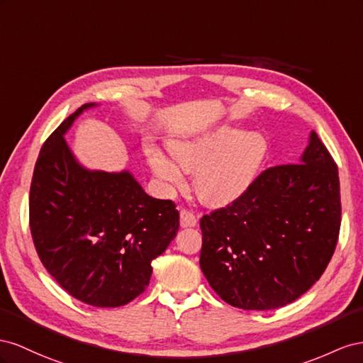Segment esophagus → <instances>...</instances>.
I'll return each mask as SVG.
<instances>
[{
    "mask_svg": "<svg viewBox=\"0 0 363 363\" xmlns=\"http://www.w3.org/2000/svg\"><path fill=\"white\" fill-rule=\"evenodd\" d=\"M179 223H181V228H191V226H196L198 219H196V216L193 213L182 210L179 213Z\"/></svg>",
    "mask_w": 363,
    "mask_h": 363,
    "instance_id": "1",
    "label": "esophagus"
}]
</instances>
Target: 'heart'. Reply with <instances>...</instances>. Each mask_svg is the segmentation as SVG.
Masks as SVG:
<instances>
[{"label": "heart", "mask_w": 363, "mask_h": 363, "mask_svg": "<svg viewBox=\"0 0 363 363\" xmlns=\"http://www.w3.org/2000/svg\"><path fill=\"white\" fill-rule=\"evenodd\" d=\"M172 153L147 146V164L162 191L170 193L194 167V187L211 205L239 199L251 187L267 155V141L257 132L231 126L172 140Z\"/></svg>", "instance_id": "b5f03b06"}]
</instances>
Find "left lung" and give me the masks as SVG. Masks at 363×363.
<instances>
[{
	"mask_svg": "<svg viewBox=\"0 0 363 363\" xmlns=\"http://www.w3.org/2000/svg\"><path fill=\"white\" fill-rule=\"evenodd\" d=\"M339 228L337 165L312 130L298 164L267 169L239 199L202 217L199 264L225 303L274 310L324 274Z\"/></svg>",
	"mask_w": 363,
	"mask_h": 363,
	"instance_id": "obj_1",
	"label": "left lung"
}]
</instances>
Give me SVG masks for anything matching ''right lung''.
Segmentation results:
<instances>
[{
    "label": "right lung",
    "instance_id": "1",
    "mask_svg": "<svg viewBox=\"0 0 363 363\" xmlns=\"http://www.w3.org/2000/svg\"><path fill=\"white\" fill-rule=\"evenodd\" d=\"M86 103L44 143L30 187V230L59 286L94 307H120L149 286L152 260L179 230L172 201L155 199L129 170H91L65 133Z\"/></svg>",
    "mask_w": 363,
    "mask_h": 363
}]
</instances>
